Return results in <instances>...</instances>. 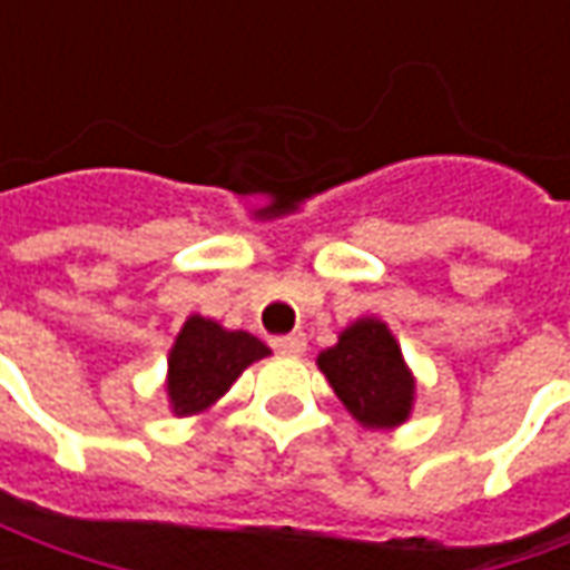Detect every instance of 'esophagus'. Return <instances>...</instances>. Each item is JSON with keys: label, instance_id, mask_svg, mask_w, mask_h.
Segmentation results:
<instances>
[{"label": "esophagus", "instance_id": "34e87169", "mask_svg": "<svg viewBox=\"0 0 570 570\" xmlns=\"http://www.w3.org/2000/svg\"><path fill=\"white\" fill-rule=\"evenodd\" d=\"M305 333H293V335H284V338H274V351L277 354H284V357H302L305 354Z\"/></svg>", "mask_w": 570, "mask_h": 570}]
</instances>
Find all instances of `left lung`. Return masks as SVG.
I'll return each mask as SVG.
<instances>
[{"label": "left lung", "mask_w": 570, "mask_h": 570, "mask_svg": "<svg viewBox=\"0 0 570 570\" xmlns=\"http://www.w3.org/2000/svg\"><path fill=\"white\" fill-rule=\"evenodd\" d=\"M317 366L335 396L370 430L403 424L415 403V375L409 372L394 333L379 317H360L321 351Z\"/></svg>", "instance_id": "1"}]
</instances>
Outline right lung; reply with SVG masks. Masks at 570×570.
Returning <instances> with one entry per match:
<instances>
[{
  "mask_svg": "<svg viewBox=\"0 0 570 570\" xmlns=\"http://www.w3.org/2000/svg\"><path fill=\"white\" fill-rule=\"evenodd\" d=\"M272 347L244 330H225L210 317L191 314L167 357V400L174 415H200L228 394L249 363L268 357Z\"/></svg>",
  "mask_w": 570,
  "mask_h": 570,
  "instance_id": "add662e5",
  "label": "right lung"
}]
</instances>
